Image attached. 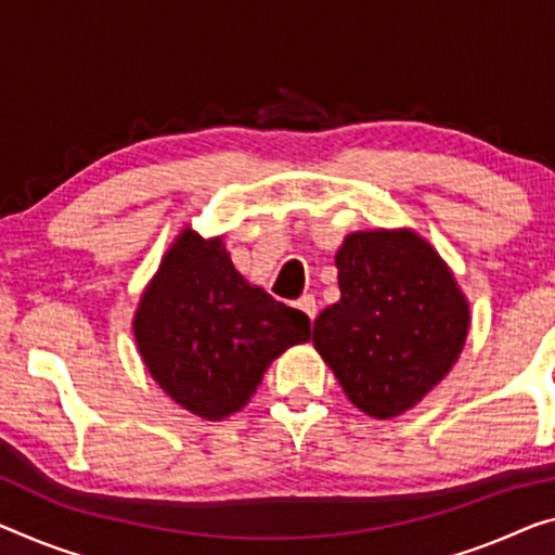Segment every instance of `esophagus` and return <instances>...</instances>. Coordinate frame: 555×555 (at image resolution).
Returning <instances> with one entry per match:
<instances>
[{"label":"esophagus","instance_id":"esophagus-1","mask_svg":"<svg viewBox=\"0 0 555 555\" xmlns=\"http://www.w3.org/2000/svg\"><path fill=\"white\" fill-rule=\"evenodd\" d=\"M296 309H301V311L306 313V317H309L311 321L317 319V311H319V309H317V299H313L311 294H304L301 299L296 301Z\"/></svg>","mask_w":555,"mask_h":555}]
</instances>
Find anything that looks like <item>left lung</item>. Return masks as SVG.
I'll return each instance as SVG.
<instances>
[{"label": "left lung", "mask_w": 555, "mask_h": 555, "mask_svg": "<svg viewBox=\"0 0 555 555\" xmlns=\"http://www.w3.org/2000/svg\"><path fill=\"white\" fill-rule=\"evenodd\" d=\"M336 269L341 299L313 321V346L353 406L399 416L456 363L470 324L466 296L411 229L353 231Z\"/></svg>", "instance_id": "obj_1"}]
</instances>
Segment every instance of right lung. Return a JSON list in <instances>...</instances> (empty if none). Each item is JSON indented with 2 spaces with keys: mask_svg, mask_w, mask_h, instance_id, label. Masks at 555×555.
Listing matches in <instances>:
<instances>
[{
  "mask_svg": "<svg viewBox=\"0 0 555 555\" xmlns=\"http://www.w3.org/2000/svg\"><path fill=\"white\" fill-rule=\"evenodd\" d=\"M134 338L179 406L221 421L249 403L271 361L309 341L311 321L238 274L221 236L184 229L144 288Z\"/></svg>",
  "mask_w": 555,
  "mask_h": 555,
  "instance_id": "1",
  "label": "right lung"
}]
</instances>
